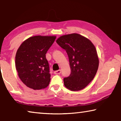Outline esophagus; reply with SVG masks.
Returning a JSON list of instances; mask_svg holds the SVG:
<instances>
[{"mask_svg":"<svg viewBox=\"0 0 121 121\" xmlns=\"http://www.w3.org/2000/svg\"><path fill=\"white\" fill-rule=\"evenodd\" d=\"M61 73V71L60 70H56V71H54V74H56V75L60 74Z\"/></svg>","mask_w":121,"mask_h":121,"instance_id":"1","label":"esophagus"}]
</instances>
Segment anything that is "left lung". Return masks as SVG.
<instances>
[{
    "label": "left lung",
    "mask_w": 121,
    "mask_h": 121,
    "mask_svg": "<svg viewBox=\"0 0 121 121\" xmlns=\"http://www.w3.org/2000/svg\"><path fill=\"white\" fill-rule=\"evenodd\" d=\"M68 56L71 73L64 78V85L73 91L81 90L93 80L99 67L95 46L89 39L78 34L61 36L56 40Z\"/></svg>",
    "instance_id": "obj_1"
}]
</instances>
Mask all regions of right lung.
Here are the masks:
<instances>
[{"label": "right lung", "mask_w": 121, "mask_h": 121, "mask_svg": "<svg viewBox=\"0 0 121 121\" xmlns=\"http://www.w3.org/2000/svg\"><path fill=\"white\" fill-rule=\"evenodd\" d=\"M56 38V36H32L18 48L16 69L20 79L27 87L35 90L48 85L51 74L46 54Z\"/></svg>", "instance_id": "1"}]
</instances>
